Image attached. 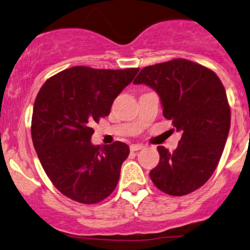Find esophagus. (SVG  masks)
<instances>
[{"mask_svg": "<svg viewBox=\"0 0 250 250\" xmlns=\"http://www.w3.org/2000/svg\"><path fill=\"white\" fill-rule=\"evenodd\" d=\"M143 147H144V145H142V144H132V145H130V151L131 152L139 151V149H142Z\"/></svg>", "mask_w": 250, "mask_h": 250, "instance_id": "34e87169", "label": "esophagus"}]
</instances>
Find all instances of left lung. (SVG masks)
<instances>
[{
  "instance_id": "left-lung-1",
  "label": "left lung",
  "mask_w": 250,
  "mask_h": 250,
  "mask_svg": "<svg viewBox=\"0 0 250 250\" xmlns=\"http://www.w3.org/2000/svg\"><path fill=\"white\" fill-rule=\"evenodd\" d=\"M134 83L159 95L164 116L182 132L174 152L158 146L160 161L149 171L152 182L176 197L201 188L217 167L231 125L221 80L205 66L174 59L144 67Z\"/></svg>"
}]
</instances>
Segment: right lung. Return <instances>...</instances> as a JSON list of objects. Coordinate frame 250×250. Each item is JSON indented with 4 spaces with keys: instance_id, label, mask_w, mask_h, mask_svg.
Listing matches in <instances>:
<instances>
[{
    "instance_id": "right-lung-1",
    "label": "right lung",
    "mask_w": 250,
    "mask_h": 250,
    "mask_svg": "<svg viewBox=\"0 0 250 250\" xmlns=\"http://www.w3.org/2000/svg\"><path fill=\"white\" fill-rule=\"evenodd\" d=\"M138 71L75 66L51 76L40 89L33 107V145L50 181L72 200L97 204L116 188L129 146L94 145L91 127L109 114L114 99Z\"/></svg>"
}]
</instances>
